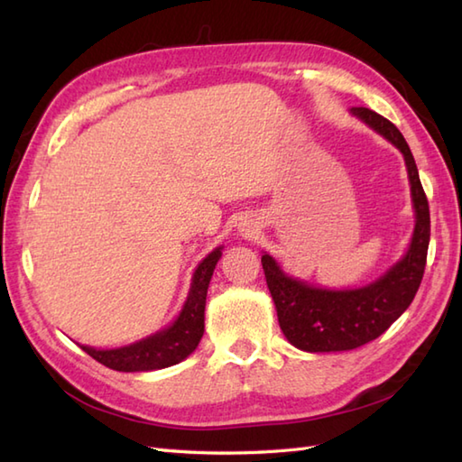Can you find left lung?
<instances>
[{
	"mask_svg": "<svg viewBox=\"0 0 462 462\" xmlns=\"http://www.w3.org/2000/svg\"><path fill=\"white\" fill-rule=\"evenodd\" d=\"M351 113L403 152L413 196L415 230L405 256L385 276L356 290L310 286L308 282L290 278L270 254H263L262 268L276 303L283 336L291 346L310 353L349 351L377 339L411 306L427 263L430 238L429 200L407 141L393 123L375 111L353 106Z\"/></svg>",
	"mask_w": 462,
	"mask_h": 462,
	"instance_id": "left-lung-1",
	"label": "left lung"
}]
</instances>
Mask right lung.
Masks as SVG:
<instances>
[{"label": "right lung", "instance_id": "add662e5", "mask_svg": "<svg viewBox=\"0 0 462 462\" xmlns=\"http://www.w3.org/2000/svg\"><path fill=\"white\" fill-rule=\"evenodd\" d=\"M220 256L222 248H216L199 263L192 276L189 298H186L184 308L172 326L119 349H95L81 346L83 351L89 353L95 361L103 363L105 367L125 373L164 369L189 357L202 339L206 291H208L212 272Z\"/></svg>", "mask_w": 462, "mask_h": 462}]
</instances>
